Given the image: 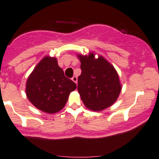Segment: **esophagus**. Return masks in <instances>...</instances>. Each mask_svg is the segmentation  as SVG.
Instances as JSON below:
<instances>
[{
  "instance_id": "34e87169",
  "label": "esophagus",
  "mask_w": 159,
  "mask_h": 159,
  "mask_svg": "<svg viewBox=\"0 0 159 159\" xmlns=\"http://www.w3.org/2000/svg\"><path fill=\"white\" fill-rule=\"evenodd\" d=\"M72 81H73L75 83V84H77V81H78V78H77V77H76V76H73V77L72 78Z\"/></svg>"
}]
</instances>
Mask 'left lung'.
Returning <instances> with one entry per match:
<instances>
[{"instance_id": "left-lung-1", "label": "left lung", "mask_w": 159, "mask_h": 159, "mask_svg": "<svg viewBox=\"0 0 159 159\" xmlns=\"http://www.w3.org/2000/svg\"><path fill=\"white\" fill-rule=\"evenodd\" d=\"M95 55L93 52L88 55H77L81 69L78 91L86 107L99 112L117 101L121 85L114 66L103 56L95 58Z\"/></svg>"}]
</instances>
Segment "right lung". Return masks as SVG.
Listing matches in <instances>:
<instances>
[{
  "label": "right lung",
  "mask_w": 159,
  "mask_h": 159,
  "mask_svg": "<svg viewBox=\"0 0 159 159\" xmlns=\"http://www.w3.org/2000/svg\"><path fill=\"white\" fill-rule=\"evenodd\" d=\"M76 84L64 75L56 58L45 56L29 75L26 94L36 108L47 113H55L64 107Z\"/></svg>",
  "instance_id": "obj_1"
}]
</instances>
